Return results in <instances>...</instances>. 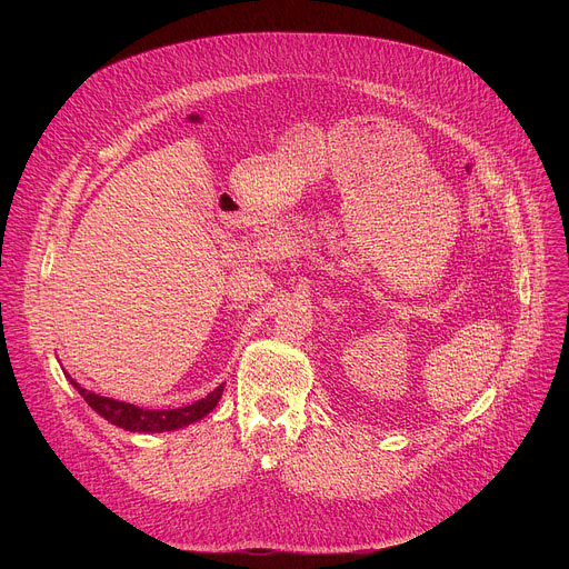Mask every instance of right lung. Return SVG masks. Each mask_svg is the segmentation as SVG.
I'll use <instances>...</instances> for the list:
<instances>
[{"label":"right lung","instance_id":"add662e5","mask_svg":"<svg viewBox=\"0 0 569 569\" xmlns=\"http://www.w3.org/2000/svg\"><path fill=\"white\" fill-rule=\"evenodd\" d=\"M71 385L78 389L80 396L88 400V405L94 412H99L106 421H110V423H114L123 430H130V432H169V430H176V428L191 426V423L200 421L202 417H207L216 408L220 396H222V385H220L218 389H213L204 398L187 405V408L141 410V408H137V405L92 393V391H88L86 387H80L73 380H71Z\"/></svg>","mask_w":569,"mask_h":569}]
</instances>
